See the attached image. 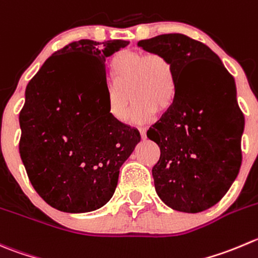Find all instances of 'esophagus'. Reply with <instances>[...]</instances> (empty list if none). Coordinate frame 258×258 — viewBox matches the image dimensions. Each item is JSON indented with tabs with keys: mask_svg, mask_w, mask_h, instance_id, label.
<instances>
[{
	"mask_svg": "<svg viewBox=\"0 0 258 258\" xmlns=\"http://www.w3.org/2000/svg\"><path fill=\"white\" fill-rule=\"evenodd\" d=\"M139 131H140V135H141L142 139H146V128H145V127H140Z\"/></svg>",
	"mask_w": 258,
	"mask_h": 258,
	"instance_id": "34e87169",
	"label": "esophagus"
}]
</instances>
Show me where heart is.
<instances>
[{
	"label": "heart",
	"mask_w": 258,
	"mask_h": 258,
	"mask_svg": "<svg viewBox=\"0 0 258 258\" xmlns=\"http://www.w3.org/2000/svg\"><path fill=\"white\" fill-rule=\"evenodd\" d=\"M114 87L108 92V112L117 122H126L129 93L135 106L132 121L146 123L156 111L166 112L176 96V78L171 60L160 52L121 50L111 60Z\"/></svg>",
	"instance_id": "1"
}]
</instances>
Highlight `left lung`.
<instances>
[{
	"instance_id": "8db88e82",
	"label": "left lung",
	"mask_w": 258,
	"mask_h": 258,
	"mask_svg": "<svg viewBox=\"0 0 258 258\" xmlns=\"http://www.w3.org/2000/svg\"><path fill=\"white\" fill-rule=\"evenodd\" d=\"M137 45L169 57L176 78L174 103L147 131L160 147L152 167L157 196L174 211H206L223 198L241 167L244 117L233 77L216 52L182 34Z\"/></svg>"
}]
</instances>
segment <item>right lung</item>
I'll return each mask as SVG.
<instances>
[{"mask_svg":"<svg viewBox=\"0 0 258 258\" xmlns=\"http://www.w3.org/2000/svg\"><path fill=\"white\" fill-rule=\"evenodd\" d=\"M124 40H79L57 50L29 82L20 112V156L37 194L67 213L103 207L140 132L108 112L106 57Z\"/></svg>","mask_w":258,"mask_h":258,"instance_id":"right-lung-1","label":"right lung"}]
</instances>
